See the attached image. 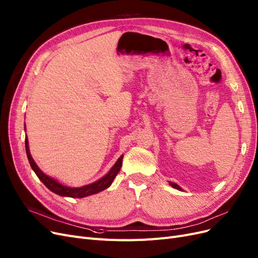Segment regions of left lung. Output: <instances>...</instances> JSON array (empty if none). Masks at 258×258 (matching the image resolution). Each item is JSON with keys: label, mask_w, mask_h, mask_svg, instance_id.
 <instances>
[{"label": "left lung", "mask_w": 258, "mask_h": 258, "mask_svg": "<svg viewBox=\"0 0 258 258\" xmlns=\"http://www.w3.org/2000/svg\"><path fill=\"white\" fill-rule=\"evenodd\" d=\"M169 184H170V185H171V186H172V187H173V188H175V189H177V190H183V189H182V188H180V187H179V186H178V185H177V184H175V183H172V182H170V183H169Z\"/></svg>", "instance_id": "left-lung-1"}]
</instances>
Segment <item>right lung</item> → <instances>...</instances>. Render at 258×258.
Masks as SVG:
<instances>
[{
  "mask_svg": "<svg viewBox=\"0 0 258 258\" xmlns=\"http://www.w3.org/2000/svg\"><path fill=\"white\" fill-rule=\"evenodd\" d=\"M25 150H26V155H27L28 161H30V165H31L32 169L34 170V172L36 173L38 178H39L41 182L45 185L46 188H49L52 192L58 195V196H61V197L80 198V199L94 195V194H98L100 191H103L104 189L108 188L111 185L114 177H116V175L119 173V171L122 166V158H123V155H121L119 157V159L117 160V163L114 164L112 166V168L109 170V172L106 175H104L102 178H100L99 180H97V182L83 186V187H79V188H71L68 186L61 185L60 183L57 182L56 179L47 176L39 169V167L36 165V163L34 161L33 157L30 153V149H28L27 137H25Z\"/></svg>",
  "mask_w": 258,
  "mask_h": 258,
  "instance_id": "obj_1",
  "label": "right lung"
}]
</instances>
